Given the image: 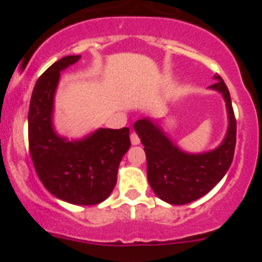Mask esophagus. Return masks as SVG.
<instances>
[{
	"label": "esophagus",
	"instance_id": "34e87169",
	"mask_svg": "<svg viewBox=\"0 0 262 262\" xmlns=\"http://www.w3.org/2000/svg\"><path fill=\"white\" fill-rule=\"evenodd\" d=\"M129 139H131V144L133 145H138L139 143H140V139H139L138 134L136 133L131 134V135H129Z\"/></svg>",
	"mask_w": 262,
	"mask_h": 262
}]
</instances>
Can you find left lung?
I'll use <instances>...</instances> for the list:
<instances>
[{
  "label": "left lung",
  "mask_w": 262,
  "mask_h": 262,
  "mask_svg": "<svg viewBox=\"0 0 262 262\" xmlns=\"http://www.w3.org/2000/svg\"><path fill=\"white\" fill-rule=\"evenodd\" d=\"M214 78L216 82L209 88L223 97L228 126L221 144L211 151H184L152 118H143L134 124L147 155L148 182L160 200L170 205H186L206 195L224 177L232 163L236 119L231 96L223 78L219 75Z\"/></svg>",
  "instance_id": "obj_1"
}]
</instances>
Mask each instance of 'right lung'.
I'll use <instances>...</instances> for the list:
<instances>
[{"label": "right lung", "instance_id": "right-lung-1", "mask_svg": "<svg viewBox=\"0 0 262 262\" xmlns=\"http://www.w3.org/2000/svg\"><path fill=\"white\" fill-rule=\"evenodd\" d=\"M80 59L81 55L62 57L36 81L29 108V145L39 180L52 195L72 205L90 206L111 194L131 142L128 127L97 128L81 139H68L55 129L60 73Z\"/></svg>", "mask_w": 262, "mask_h": 262}]
</instances>
